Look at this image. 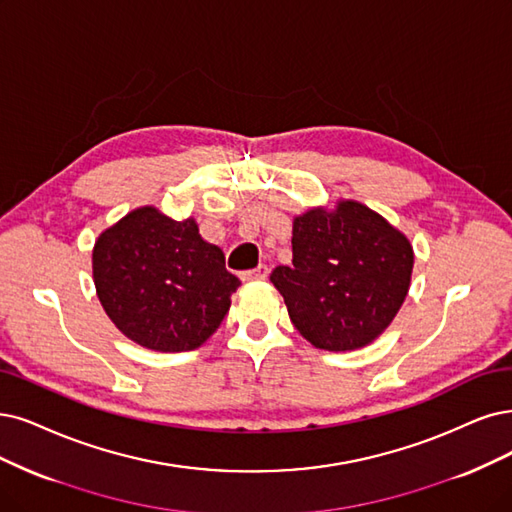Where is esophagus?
Segmentation results:
<instances>
[{"label": "esophagus", "instance_id": "34e87169", "mask_svg": "<svg viewBox=\"0 0 512 512\" xmlns=\"http://www.w3.org/2000/svg\"><path fill=\"white\" fill-rule=\"evenodd\" d=\"M270 274V268L266 266V263H259V266L255 270H249V272H242L240 278L244 282H251V280H266Z\"/></svg>", "mask_w": 512, "mask_h": 512}]
</instances>
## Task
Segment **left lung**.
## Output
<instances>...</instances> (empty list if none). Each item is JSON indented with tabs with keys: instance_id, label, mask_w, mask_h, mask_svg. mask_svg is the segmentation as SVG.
<instances>
[{
	"instance_id": "obj_1",
	"label": "left lung",
	"mask_w": 512,
	"mask_h": 512,
	"mask_svg": "<svg viewBox=\"0 0 512 512\" xmlns=\"http://www.w3.org/2000/svg\"><path fill=\"white\" fill-rule=\"evenodd\" d=\"M291 242L293 266H278L270 280L295 329L329 352L375 342L409 293V238L369 206L337 200L295 217Z\"/></svg>"
}]
</instances>
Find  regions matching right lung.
<instances>
[{
	"label": "right lung",
	"mask_w": 512,
	"mask_h": 512,
	"mask_svg": "<svg viewBox=\"0 0 512 512\" xmlns=\"http://www.w3.org/2000/svg\"><path fill=\"white\" fill-rule=\"evenodd\" d=\"M92 278L103 310L132 342L156 352L200 348L232 306L240 280L194 217L141 206L94 242Z\"/></svg>",
	"instance_id": "1"
}]
</instances>
